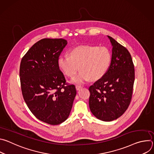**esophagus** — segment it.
Instances as JSON below:
<instances>
[{
  "label": "esophagus",
  "mask_w": 154,
  "mask_h": 154,
  "mask_svg": "<svg viewBox=\"0 0 154 154\" xmlns=\"http://www.w3.org/2000/svg\"><path fill=\"white\" fill-rule=\"evenodd\" d=\"M75 88H76L77 91H79V90H80L81 88H82V86H80V85H76V86H75Z\"/></svg>",
  "instance_id": "1"
}]
</instances>
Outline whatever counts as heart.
<instances>
[{"mask_svg": "<svg viewBox=\"0 0 154 154\" xmlns=\"http://www.w3.org/2000/svg\"><path fill=\"white\" fill-rule=\"evenodd\" d=\"M112 60V54L105 47L81 45L71 49L69 55H60L57 61L60 70L72 77L79 69L81 71L72 79V82L82 84L90 79L96 80L107 71Z\"/></svg>", "mask_w": 154, "mask_h": 154, "instance_id": "heart-1", "label": "heart"}]
</instances>
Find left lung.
<instances>
[{
  "instance_id": "8db88e82",
  "label": "left lung",
  "mask_w": 154,
  "mask_h": 154,
  "mask_svg": "<svg viewBox=\"0 0 154 154\" xmlns=\"http://www.w3.org/2000/svg\"><path fill=\"white\" fill-rule=\"evenodd\" d=\"M112 48L111 63L102 78L89 88V106L93 115L103 121H112L122 116L132 96L135 69L128 50L107 36Z\"/></svg>"
}]
</instances>
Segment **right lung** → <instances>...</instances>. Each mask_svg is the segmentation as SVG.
Instances as JSON below:
<instances>
[{"label":"right lung","instance_id":"add662e5","mask_svg":"<svg viewBox=\"0 0 154 154\" xmlns=\"http://www.w3.org/2000/svg\"><path fill=\"white\" fill-rule=\"evenodd\" d=\"M68 44L64 39L44 38L22 58L19 76L22 93L31 112L39 120L58 125L69 116L76 95L58 67V58Z\"/></svg>","mask_w":154,"mask_h":154}]
</instances>
